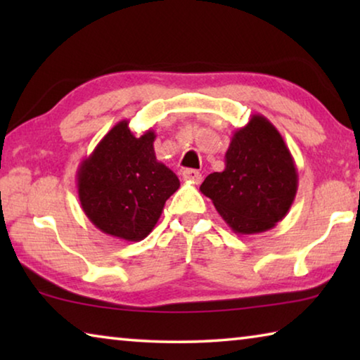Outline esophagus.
<instances>
[{
  "mask_svg": "<svg viewBox=\"0 0 360 360\" xmlns=\"http://www.w3.org/2000/svg\"><path fill=\"white\" fill-rule=\"evenodd\" d=\"M182 179L193 182V184H200L202 182V173L197 172V169H184L182 172Z\"/></svg>",
  "mask_w": 360,
  "mask_h": 360,
  "instance_id": "1",
  "label": "esophagus"
}]
</instances>
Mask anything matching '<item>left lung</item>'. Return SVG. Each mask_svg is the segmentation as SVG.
Segmentation results:
<instances>
[{"instance_id":"left-lung-1","label":"left lung","mask_w":360,"mask_h":360,"mask_svg":"<svg viewBox=\"0 0 360 360\" xmlns=\"http://www.w3.org/2000/svg\"><path fill=\"white\" fill-rule=\"evenodd\" d=\"M297 187V167L281 133L254 114L231 136L224 172L206 176L200 191L235 233L254 235L283 221Z\"/></svg>"}]
</instances>
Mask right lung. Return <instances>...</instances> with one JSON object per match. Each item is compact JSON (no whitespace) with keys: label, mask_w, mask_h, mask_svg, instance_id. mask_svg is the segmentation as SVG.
<instances>
[{"label":"right lung","mask_w":360,"mask_h":360,"mask_svg":"<svg viewBox=\"0 0 360 360\" xmlns=\"http://www.w3.org/2000/svg\"><path fill=\"white\" fill-rule=\"evenodd\" d=\"M154 141V130L135 136L129 120H120L79 165V202L103 233L144 240L179 188L178 176L157 160Z\"/></svg>","instance_id":"right-lung-1"}]
</instances>
